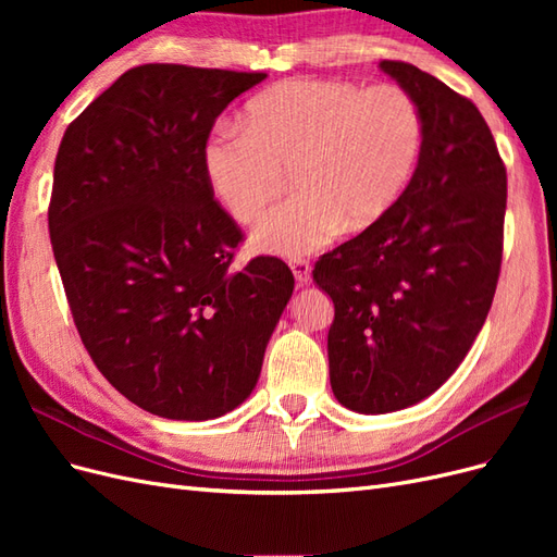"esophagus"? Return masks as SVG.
I'll list each match as a JSON object with an SVG mask.
<instances>
[{
    "instance_id": "esophagus-1",
    "label": "esophagus",
    "mask_w": 557,
    "mask_h": 557,
    "mask_svg": "<svg viewBox=\"0 0 557 557\" xmlns=\"http://www.w3.org/2000/svg\"><path fill=\"white\" fill-rule=\"evenodd\" d=\"M290 269H293V274H295L297 283L305 285V283L311 281V264H309V260L295 258V260H290Z\"/></svg>"
}]
</instances>
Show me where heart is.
I'll use <instances>...</instances> for the list:
<instances>
[{
    "mask_svg": "<svg viewBox=\"0 0 557 557\" xmlns=\"http://www.w3.org/2000/svg\"><path fill=\"white\" fill-rule=\"evenodd\" d=\"M425 123L399 86L364 88L336 78H295L250 99L242 127L207 144L215 197L250 223L285 188L295 197L264 213L252 246L297 258L381 223L407 193L423 156Z\"/></svg>",
    "mask_w": 557,
    "mask_h": 557,
    "instance_id": "heart-1",
    "label": "heart"
}]
</instances>
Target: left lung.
Returning a JSON list of instances; mask_svg holds the SVG:
<instances>
[{"mask_svg": "<svg viewBox=\"0 0 557 557\" xmlns=\"http://www.w3.org/2000/svg\"><path fill=\"white\" fill-rule=\"evenodd\" d=\"M379 66L423 113V156L397 207L313 267L334 301L332 393L358 413L407 409L460 367L493 305L507 211V170L474 102L409 62Z\"/></svg>", "mask_w": 557, "mask_h": 557, "instance_id": "1", "label": "left lung"}]
</instances>
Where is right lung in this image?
Segmentation results:
<instances>
[{
    "mask_svg": "<svg viewBox=\"0 0 557 557\" xmlns=\"http://www.w3.org/2000/svg\"><path fill=\"white\" fill-rule=\"evenodd\" d=\"M264 78L134 66L62 137L48 232L66 301L99 372L148 413L237 409L293 295L278 258L232 267L244 234L205 170L215 117Z\"/></svg>",
    "mask_w": 557,
    "mask_h": 557,
    "instance_id": "right-lung-1",
    "label": "right lung"
}]
</instances>
